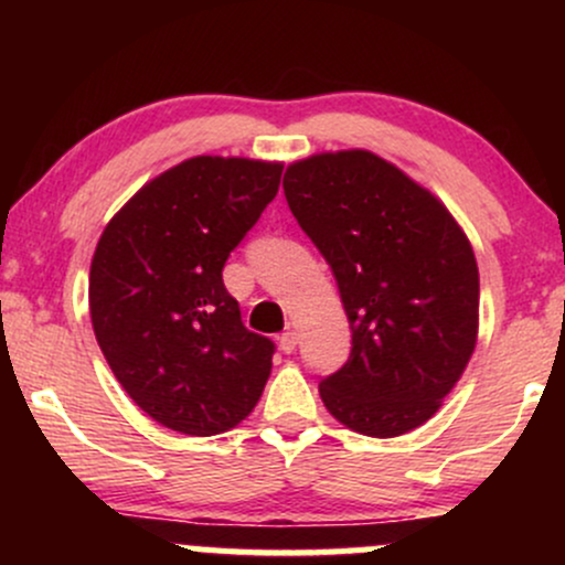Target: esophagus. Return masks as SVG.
<instances>
[{"mask_svg":"<svg viewBox=\"0 0 565 565\" xmlns=\"http://www.w3.org/2000/svg\"><path fill=\"white\" fill-rule=\"evenodd\" d=\"M297 340H300V334L291 332V329H289V332H284L281 337H278V345H281L284 353H291V350L297 348Z\"/></svg>","mask_w":565,"mask_h":565,"instance_id":"1","label":"esophagus"}]
</instances>
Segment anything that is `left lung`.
<instances>
[{
    "label": "left lung",
    "instance_id": "8db88e82",
    "mask_svg": "<svg viewBox=\"0 0 565 565\" xmlns=\"http://www.w3.org/2000/svg\"><path fill=\"white\" fill-rule=\"evenodd\" d=\"M284 193L350 323L345 366L319 385L323 406L364 436H404L438 412L476 350L468 236L427 188L359 148L289 164Z\"/></svg>",
    "mask_w": 565,
    "mask_h": 565
}]
</instances>
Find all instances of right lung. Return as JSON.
<instances>
[{
	"label": "right lung",
	"instance_id": "add662e5",
	"mask_svg": "<svg viewBox=\"0 0 565 565\" xmlns=\"http://www.w3.org/2000/svg\"><path fill=\"white\" fill-rule=\"evenodd\" d=\"M284 164L193 157L111 217L89 268V316L129 398L185 436L236 427L260 401L276 345L249 332L223 268L274 201Z\"/></svg>",
	"mask_w": 565,
	"mask_h": 565
}]
</instances>
